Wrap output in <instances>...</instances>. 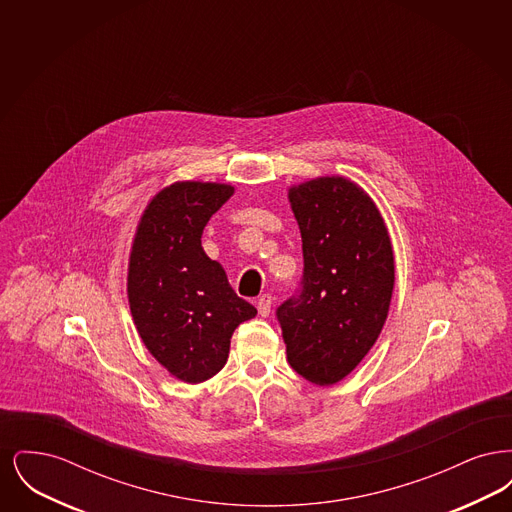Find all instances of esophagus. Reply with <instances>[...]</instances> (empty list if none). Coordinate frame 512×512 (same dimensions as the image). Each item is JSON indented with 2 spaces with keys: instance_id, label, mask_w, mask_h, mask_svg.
<instances>
[{
  "instance_id": "34e87169",
  "label": "esophagus",
  "mask_w": 512,
  "mask_h": 512,
  "mask_svg": "<svg viewBox=\"0 0 512 512\" xmlns=\"http://www.w3.org/2000/svg\"><path fill=\"white\" fill-rule=\"evenodd\" d=\"M270 309H272V295H261L259 299H257V311H259V315L261 317H268L270 315Z\"/></svg>"
}]
</instances>
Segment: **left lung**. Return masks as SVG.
<instances>
[{
  "instance_id": "1",
  "label": "left lung",
  "mask_w": 512,
  "mask_h": 512,
  "mask_svg": "<svg viewBox=\"0 0 512 512\" xmlns=\"http://www.w3.org/2000/svg\"><path fill=\"white\" fill-rule=\"evenodd\" d=\"M303 242V292L278 309L288 363L334 386L378 340L390 311L395 259L372 197L340 174L288 188Z\"/></svg>"
}]
</instances>
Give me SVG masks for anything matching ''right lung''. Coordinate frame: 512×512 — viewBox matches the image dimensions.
Listing matches in <instances>:
<instances>
[{
    "label": "right lung",
    "mask_w": 512,
    "mask_h": 512,
    "mask_svg": "<svg viewBox=\"0 0 512 512\" xmlns=\"http://www.w3.org/2000/svg\"><path fill=\"white\" fill-rule=\"evenodd\" d=\"M234 192L222 182H172L149 199L130 247L126 293L134 326L155 361L186 384L215 376L234 330L257 315L201 245L203 228Z\"/></svg>",
    "instance_id": "obj_1"
}]
</instances>
